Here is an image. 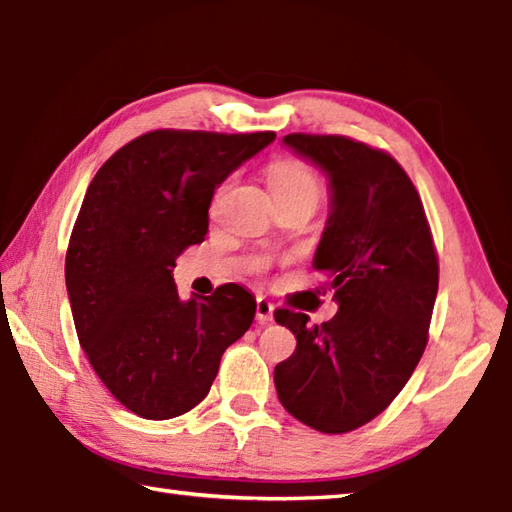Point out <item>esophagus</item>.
I'll return each mask as SVG.
<instances>
[{
	"label": "esophagus",
	"instance_id": "1",
	"mask_svg": "<svg viewBox=\"0 0 512 512\" xmlns=\"http://www.w3.org/2000/svg\"><path fill=\"white\" fill-rule=\"evenodd\" d=\"M255 316H257V323H259V325L271 323V318H273V302H268L266 298L259 296V298H257Z\"/></svg>",
	"mask_w": 512,
	"mask_h": 512
}]
</instances>
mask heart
<instances>
[{"label":"heart","mask_w":512,"mask_h":512,"mask_svg":"<svg viewBox=\"0 0 512 512\" xmlns=\"http://www.w3.org/2000/svg\"><path fill=\"white\" fill-rule=\"evenodd\" d=\"M266 178L275 201H284V198H309V201L318 203L320 194H323L316 171L307 162L296 158L273 160L266 169ZM223 189L225 185H221L219 192H223Z\"/></svg>","instance_id":"b5f03b06"}]
</instances>
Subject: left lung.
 <instances>
[{
	"label": "left lung",
	"instance_id": "obj_1",
	"mask_svg": "<svg viewBox=\"0 0 512 512\" xmlns=\"http://www.w3.org/2000/svg\"><path fill=\"white\" fill-rule=\"evenodd\" d=\"M293 151L327 171L332 214L314 268L339 311L275 309L296 352L275 366V391L293 418L320 433H348L388 409L429 341L438 255L418 189L391 153L345 135L291 133Z\"/></svg>",
	"mask_w": 512,
	"mask_h": 512
}]
</instances>
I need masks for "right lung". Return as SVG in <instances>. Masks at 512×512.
Returning <instances> with one entry per match:
<instances>
[{"mask_svg":"<svg viewBox=\"0 0 512 512\" xmlns=\"http://www.w3.org/2000/svg\"><path fill=\"white\" fill-rule=\"evenodd\" d=\"M273 140V131H149L110 155L85 192L65 255L76 334L103 386L140 418L201 404L225 348L253 325L244 287L183 302L171 271L205 239L214 189Z\"/></svg>","mask_w":512,"mask_h":512,"instance_id":"1","label":"right lung"}]
</instances>
